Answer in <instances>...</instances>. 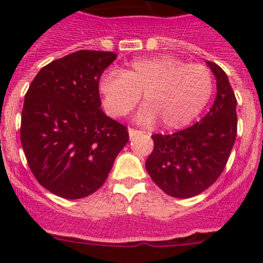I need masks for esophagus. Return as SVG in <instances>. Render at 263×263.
Wrapping results in <instances>:
<instances>
[{
	"label": "esophagus",
	"mask_w": 263,
	"mask_h": 263,
	"mask_svg": "<svg viewBox=\"0 0 263 263\" xmlns=\"http://www.w3.org/2000/svg\"><path fill=\"white\" fill-rule=\"evenodd\" d=\"M127 132H129V137H130V138H134V137L138 136V134L141 133V132H139V130L132 129V127H129V130H127Z\"/></svg>",
	"instance_id": "1"
}]
</instances>
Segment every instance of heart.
I'll list each match as a JSON object with an SVG mask.
<instances>
[{
    "mask_svg": "<svg viewBox=\"0 0 263 263\" xmlns=\"http://www.w3.org/2000/svg\"><path fill=\"white\" fill-rule=\"evenodd\" d=\"M99 90L106 111L124 117L133 110L142 95L139 122L157 118L167 129H179L195 120L205 108L213 92L210 69L201 64H185L173 55L145 58L132 62L120 72L101 76Z\"/></svg>",
    "mask_w": 263,
    "mask_h": 263,
    "instance_id": "1",
    "label": "heart"
}]
</instances>
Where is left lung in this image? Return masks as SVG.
I'll return each instance as SVG.
<instances>
[{
    "label": "left lung",
    "mask_w": 263,
    "mask_h": 263,
    "mask_svg": "<svg viewBox=\"0 0 263 263\" xmlns=\"http://www.w3.org/2000/svg\"><path fill=\"white\" fill-rule=\"evenodd\" d=\"M216 79L215 103L192 126L178 133L154 134L146 170L155 184L179 199L205 191L221 175L237 136V100L227 73L206 62Z\"/></svg>",
    "instance_id": "8db88e82"
}]
</instances>
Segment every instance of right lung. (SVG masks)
Returning <instances> with one entry per match:
<instances>
[{
	"label": "right lung",
	"mask_w": 263,
	"mask_h": 263,
	"mask_svg": "<svg viewBox=\"0 0 263 263\" xmlns=\"http://www.w3.org/2000/svg\"><path fill=\"white\" fill-rule=\"evenodd\" d=\"M117 55L80 50L41 69L25 96L21 142L41 185L64 199L93 194L129 142L101 106L99 81Z\"/></svg>",
	"instance_id": "1"
}]
</instances>
